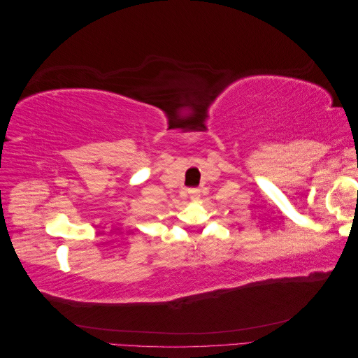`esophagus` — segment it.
Segmentation results:
<instances>
[{"label": "esophagus", "instance_id": "1", "mask_svg": "<svg viewBox=\"0 0 358 358\" xmlns=\"http://www.w3.org/2000/svg\"><path fill=\"white\" fill-rule=\"evenodd\" d=\"M189 197L192 201H197L200 199V189L199 188H191L189 189Z\"/></svg>", "mask_w": 358, "mask_h": 358}]
</instances>
